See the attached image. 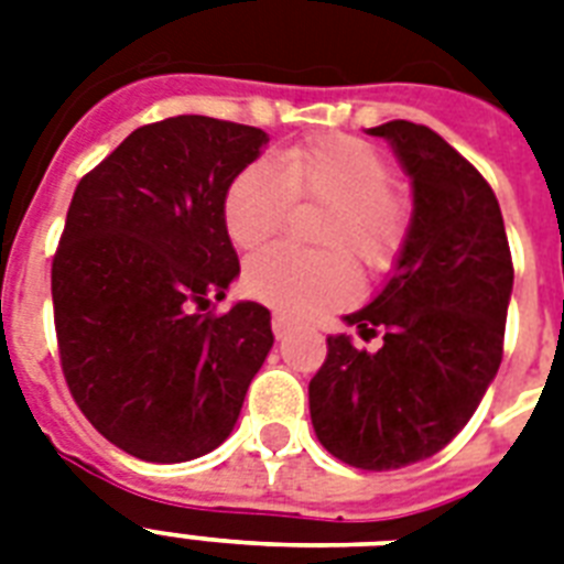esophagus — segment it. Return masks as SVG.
I'll return each mask as SVG.
<instances>
[{
    "mask_svg": "<svg viewBox=\"0 0 564 564\" xmlns=\"http://www.w3.org/2000/svg\"><path fill=\"white\" fill-rule=\"evenodd\" d=\"M272 330H274V336H278V339H283V336H286L292 330V318L286 316V313H274V316H272Z\"/></svg>",
    "mask_w": 564,
    "mask_h": 564,
    "instance_id": "obj_1",
    "label": "esophagus"
}]
</instances>
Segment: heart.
I'll return each instance as SVG.
<instances>
[{
    "mask_svg": "<svg viewBox=\"0 0 564 564\" xmlns=\"http://www.w3.org/2000/svg\"><path fill=\"white\" fill-rule=\"evenodd\" d=\"M392 170L380 154L354 137H322L295 145L278 166L251 163L225 193V228L246 251L265 246L290 219L295 198L336 204L325 230L327 248H348L371 272L392 263L403 242V204L389 193ZM246 290L254 299L290 313L316 316L339 307L357 292V272L339 251L310 254L272 246L246 265Z\"/></svg>",
    "mask_w": 564,
    "mask_h": 564,
    "instance_id": "b5f03b06",
    "label": "heart"
}]
</instances>
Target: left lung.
<instances>
[{
    "instance_id": "obj_1",
    "label": "left lung",
    "mask_w": 564,
    "mask_h": 564,
    "mask_svg": "<svg viewBox=\"0 0 564 564\" xmlns=\"http://www.w3.org/2000/svg\"><path fill=\"white\" fill-rule=\"evenodd\" d=\"M366 134L410 178V228L383 290L343 316L360 336L383 327V345L327 336L310 419L336 459L389 471L438 454L480 406L503 354L512 257L491 187L436 131L394 119Z\"/></svg>"
}]
</instances>
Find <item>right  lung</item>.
I'll use <instances>...</instances> for the list:
<instances>
[{"instance_id":"add662e5","label":"right lung","mask_w":564,"mask_h":564,"mask_svg":"<svg viewBox=\"0 0 564 564\" xmlns=\"http://www.w3.org/2000/svg\"><path fill=\"white\" fill-rule=\"evenodd\" d=\"M260 128L172 117L131 131L84 175L52 263L64 377L101 436L145 463H187L230 436L272 351V316L237 301L225 193L263 154Z\"/></svg>"}]
</instances>
